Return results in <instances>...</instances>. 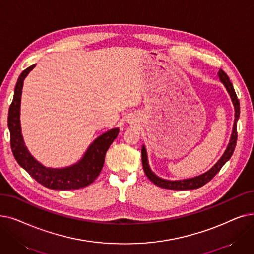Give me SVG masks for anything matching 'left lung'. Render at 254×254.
<instances>
[{
	"instance_id": "1",
	"label": "left lung",
	"mask_w": 254,
	"mask_h": 254,
	"mask_svg": "<svg viewBox=\"0 0 254 254\" xmlns=\"http://www.w3.org/2000/svg\"><path fill=\"white\" fill-rule=\"evenodd\" d=\"M218 75H219L220 82H221L225 86L226 90L231 98V102H233V105L235 107V121H234V127H233V133H231V137H230L226 150L224 151L223 156L220 158V160L205 173L195 176V178H192V179L180 180V181H168V180H164V179L159 178V176H157L151 171L149 165H148L146 149H145V146L143 145L142 150H141L143 169H144V172H145L147 178L158 187H161V188H164V189H169V190H192V189L200 188V187H202L203 185H205L206 183L211 181L214 176L220 171V169L222 168L223 165L230 159V157L233 156L236 144H237V138H238L237 123H238V119L240 116V102L238 100V96L234 89V86L229 81V78L227 76V74L222 69H220L218 72Z\"/></svg>"
}]
</instances>
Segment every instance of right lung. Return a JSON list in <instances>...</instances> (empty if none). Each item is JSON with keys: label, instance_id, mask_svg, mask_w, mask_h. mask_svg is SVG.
<instances>
[{"label": "right lung", "instance_id": "right-lung-1", "mask_svg": "<svg viewBox=\"0 0 254 254\" xmlns=\"http://www.w3.org/2000/svg\"><path fill=\"white\" fill-rule=\"evenodd\" d=\"M35 67L32 65L18 76L14 89L13 101L8 112V127L10 145L13 156L20 167H23L33 179L42 186L53 190H74L92 184L101 173L106 152L119 134V128H112L96 138L86 150L83 158L71 166L65 168H49L33 158L25 145L21 135L19 110L24 80Z\"/></svg>", "mask_w": 254, "mask_h": 254}]
</instances>
